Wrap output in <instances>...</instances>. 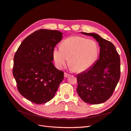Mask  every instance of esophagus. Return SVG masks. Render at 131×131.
<instances>
[{"instance_id":"esophagus-1","label":"esophagus","mask_w":131,"mask_h":131,"mask_svg":"<svg viewBox=\"0 0 131 131\" xmlns=\"http://www.w3.org/2000/svg\"><path fill=\"white\" fill-rule=\"evenodd\" d=\"M70 74H69L66 73H64V77H65V78H67V77H69L70 76Z\"/></svg>"}]
</instances>
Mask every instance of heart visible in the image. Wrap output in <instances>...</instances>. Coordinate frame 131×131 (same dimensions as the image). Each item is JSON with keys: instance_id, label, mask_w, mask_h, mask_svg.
Returning <instances> with one entry per match:
<instances>
[{"instance_id": "1", "label": "heart", "mask_w": 131, "mask_h": 131, "mask_svg": "<svg viewBox=\"0 0 131 131\" xmlns=\"http://www.w3.org/2000/svg\"><path fill=\"white\" fill-rule=\"evenodd\" d=\"M98 55L99 46L96 41L79 36L66 39L62 46L56 47L53 51L58 68H62L70 58V63L77 73L84 72L91 68Z\"/></svg>"}]
</instances>
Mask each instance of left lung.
Segmentation results:
<instances>
[{"mask_svg":"<svg viewBox=\"0 0 131 131\" xmlns=\"http://www.w3.org/2000/svg\"><path fill=\"white\" fill-rule=\"evenodd\" d=\"M81 33L95 39L100 52L93 67L77 75V93L86 103L102 104L112 96L120 79V57L110 41L95 33Z\"/></svg>","mask_w":131,"mask_h":131,"instance_id":"8db88e82","label":"left lung"}]
</instances>
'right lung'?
I'll return each mask as SVG.
<instances>
[{"label":"right lung","mask_w":131,"mask_h":131,"mask_svg":"<svg viewBox=\"0 0 131 131\" xmlns=\"http://www.w3.org/2000/svg\"><path fill=\"white\" fill-rule=\"evenodd\" d=\"M62 34L57 30H37L25 39L14 56L13 75L18 90L35 104L53 98L63 79V72L52 62L53 51Z\"/></svg>","instance_id":"1"}]
</instances>
